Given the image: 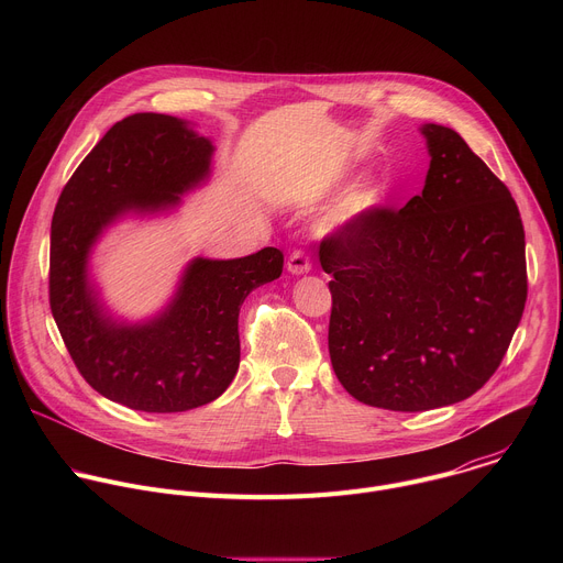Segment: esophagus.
<instances>
[{
    "label": "esophagus",
    "mask_w": 563,
    "mask_h": 563,
    "mask_svg": "<svg viewBox=\"0 0 563 563\" xmlns=\"http://www.w3.org/2000/svg\"><path fill=\"white\" fill-rule=\"evenodd\" d=\"M287 269L291 274H307L311 269V258L305 250H294L287 258Z\"/></svg>",
    "instance_id": "1"
}]
</instances>
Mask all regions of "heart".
Segmentation results:
<instances>
[{
    "mask_svg": "<svg viewBox=\"0 0 563 563\" xmlns=\"http://www.w3.org/2000/svg\"><path fill=\"white\" fill-rule=\"evenodd\" d=\"M380 198H383V189L378 185H363L358 189H352L332 209V213L328 216V224L334 227V224H341L345 220H352V218L361 216L363 211L372 209L374 205H378Z\"/></svg>",
    "mask_w": 563,
    "mask_h": 563,
    "instance_id": "obj_1",
    "label": "heart"
}]
</instances>
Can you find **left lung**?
<instances>
[{
	"label": "left lung",
	"mask_w": 563,
	"mask_h": 563,
	"mask_svg": "<svg viewBox=\"0 0 563 563\" xmlns=\"http://www.w3.org/2000/svg\"><path fill=\"white\" fill-rule=\"evenodd\" d=\"M426 187L320 240L332 274L330 358L358 400L394 412L452 406L501 365L526 298V233L510 189L465 140L426 124Z\"/></svg>",
	"instance_id": "obj_1"
}]
</instances>
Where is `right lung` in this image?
Returning <instances> with one entry per match:
<instances>
[{"mask_svg": "<svg viewBox=\"0 0 563 563\" xmlns=\"http://www.w3.org/2000/svg\"><path fill=\"white\" fill-rule=\"evenodd\" d=\"M211 142L183 120L135 113L115 122L64 185L51 222L48 300L82 378L142 412H185L211 404L240 363L238 313L252 289L283 274V252L235 261L198 258L172 307L148 325L109 320L87 283V256L115 216L178 202L209 172Z\"/></svg>", "mask_w": 563, "mask_h": 563, "instance_id": "1", "label": "right lung"}]
</instances>
